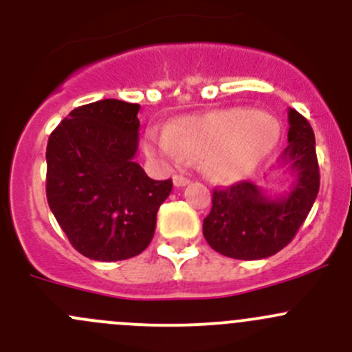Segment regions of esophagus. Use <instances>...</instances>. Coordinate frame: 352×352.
I'll list each match as a JSON object with an SVG mask.
<instances>
[{"label": "esophagus", "mask_w": 352, "mask_h": 352, "mask_svg": "<svg viewBox=\"0 0 352 352\" xmlns=\"http://www.w3.org/2000/svg\"><path fill=\"white\" fill-rule=\"evenodd\" d=\"M189 184V179L184 175H173V186L175 187H184Z\"/></svg>", "instance_id": "esophagus-1"}]
</instances>
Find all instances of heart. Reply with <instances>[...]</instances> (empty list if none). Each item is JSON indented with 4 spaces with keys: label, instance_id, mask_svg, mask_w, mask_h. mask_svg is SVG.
I'll list each match as a JSON object with an SVG mask.
<instances>
[{
    "label": "heart",
    "instance_id": "heart-1",
    "mask_svg": "<svg viewBox=\"0 0 352 352\" xmlns=\"http://www.w3.org/2000/svg\"><path fill=\"white\" fill-rule=\"evenodd\" d=\"M279 126L261 110L242 107L184 117L172 129L148 131L146 151L163 162L180 163L187 155H204V165L219 180H236L254 172L276 146Z\"/></svg>",
    "mask_w": 352,
    "mask_h": 352
}]
</instances>
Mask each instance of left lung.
<instances>
[{
    "instance_id": "8db88e82",
    "label": "left lung",
    "mask_w": 352,
    "mask_h": 352,
    "mask_svg": "<svg viewBox=\"0 0 352 352\" xmlns=\"http://www.w3.org/2000/svg\"><path fill=\"white\" fill-rule=\"evenodd\" d=\"M287 146L279 158V165L293 175L286 194L272 197L252 182L212 190V208L202 233L221 255L258 261L278 254L294 239L317 199L320 172L314 129L294 109L287 110Z\"/></svg>"
}]
</instances>
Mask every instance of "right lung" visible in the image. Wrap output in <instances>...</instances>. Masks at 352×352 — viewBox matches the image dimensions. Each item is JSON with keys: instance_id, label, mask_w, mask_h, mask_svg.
Here are the masks:
<instances>
[{"instance_id": "add662e5", "label": "right lung", "mask_w": 352, "mask_h": 352, "mask_svg": "<svg viewBox=\"0 0 352 352\" xmlns=\"http://www.w3.org/2000/svg\"><path fill=\"white\" fill-rule=\"evenodd\" d=\"M140 109L116 98L81 105L49 136V208L71 245L94 261L140 255L172 190V180L150 179L134 162Z\"/></svg>"}]
</instances>
